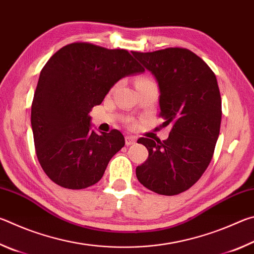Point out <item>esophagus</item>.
<instances>
[{"label":"esophagus","instance_id":"esophagus-1","mask_svg":"<svg viewBox=\"0 0 254 254\" xmlns=\"http://www.w3.org/2000/svg\"><path fill=\"white\" fill-rule=\"evenodd\" d=\"M135 142H136L135 136H132V135H127V136H126V144H127V145L134 144Z\"/></svg>","mask_w":254,"mask_h":254}]
</instances>
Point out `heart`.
Returning <instances> with one entry per match:
<instances>
[{
    "mask_svg": "<svg viewBox=\"0 0 254 254\" xmlns=\"http://www.w3.org/2000/svg\"><path fill=\"white\" fill-rule=\"evenodd\" d=\"M150 81H152V80H150L149 78H147V77H141V78H139V79L136 80L135 86L142 85V84H145V83H150Z\"/></svg>",
    "mask_w": 254,
    "mask_h": 254,
    "instance_id": "1",
    "label": "heart"
}]
</instances>
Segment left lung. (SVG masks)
<instances>
[{
  "instance_id": "8db88e82",
  "label": "left lung",
  "mask_w": 254,
  "mask_h": 254,
  "mask_svg": "<svg viewBox=\"0 0 254 254\" xmlns=\"http://www.w3.org/2000/svg\"><path fill=\"white\" fill-rule=\"evenodd\" d=\"M131 53L157 79L159 115L165 120L162 126L171 127L167 140H137L149 157L136 167V178L157 194L178 195L201 177L213 158L222 120L216 76L185 48Z\"/></svg>"
}]
</instances>
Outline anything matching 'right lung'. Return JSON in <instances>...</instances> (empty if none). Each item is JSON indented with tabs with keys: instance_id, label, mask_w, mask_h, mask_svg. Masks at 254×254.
<instances>
[{
	"instance_id": "1",
	"label": "right lung",
	"mask_w": 254,
	"mask_h": 254,
	"mask_svg": "<svg viewBox=\"0 0 254 254\" xmlns=\"http://www.w3.org/2000/svg\"><path fill=\"white\" fill-rule=\"evenodd\" d=\"M127 50L74 42L59 49L40 72L31 106L37 158L55 184L83 189L100 182L126 141L120 131L92 130L89 112L113 85L143 72Z\"/></svg>"
}]
</instances>
